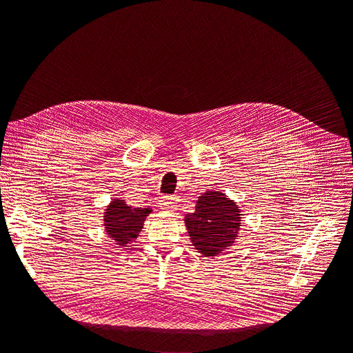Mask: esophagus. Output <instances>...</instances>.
<instances>
[{"label":"esophagus","instance_id":"obj_1","mask_svg":"<svg viewBox=\"0 0 353 353\" xmlns=\"http://www.w3.org/2000/svg\"><path fill=\"white\" fill-rule=\"evenodd\" d=\"M176 199L175 197H169V196H165V197H162V200L159 201V206H160V209L162 210H175L176 209Z\"/></svg>","mask_w":353,"mask_h":353}]
</instances>
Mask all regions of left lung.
I'll list each match as a JSON object with an SVG mask.
<instances>
[{"instance_id":"1","label":"left lung","mask_w":353,"mask_h":353,"mask_svg":"<svg viewBox=\"0 0 353 353\" xmlns=\"http://www.w3.org/2000/svg\"><path fill=\"white\" fill-rule=\"evenodd\" d=\"M191 243L203 256H218L236 243L241 227L239 206L221 191H206L194 213L185 215Z\"/></svg>"}]
</instances>
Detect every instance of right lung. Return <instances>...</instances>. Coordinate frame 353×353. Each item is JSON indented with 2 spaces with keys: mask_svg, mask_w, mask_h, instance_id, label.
<instances>
[{
  "mask_svg": "<svg viewBox=\"0 0 353 353\" xmlns=\"http://www.w3.org/2000/svg\"><path fill=\"white\" fill-rule=\"evenodd\" d=\"M152 212V208L128 206L122 199H113L104 212V230L109 239L117 245L126 248L143 230L144 221Z\"/></svg>",
  "mask_w": 353,
  "mask_h": 353,
  "instance_id": "obj_1",
  "label": "right lung"
}]
</instances>
